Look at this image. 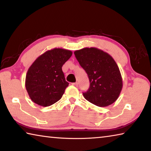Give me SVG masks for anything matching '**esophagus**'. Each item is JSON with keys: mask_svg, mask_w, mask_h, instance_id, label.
Returning a JSON list of instances; mask_svg holds the SVG:
<instances>
[{"mask_svg": "<svg viewBox=\"0 0 151 151\" xmlns=\"http://www.w3.org/2000/svg\"><path fill=\"white\" fill-rule=\"evenodd\" d=\"M72 85H73V86H78V83H72Z\"/></svg>", "mask_w": 151, "mask_h": 151, "instance_id": "34e87169", "label": "esophagus"}]
</instances>
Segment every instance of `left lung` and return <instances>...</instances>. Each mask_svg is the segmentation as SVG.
<instances>
[{"mask_svg":"<svg viewBox=\"0 0 151 151\" xmlns=\"http://www.w3.org/2000/svg\"><path fill=\"white\" fill-rule=\"evenodd\" d=\"M74 53L90 81L88 91L83 93L85 99L100 107L114 103L121 92L122 79L113 58L94 47L84 48Z\"/></svg>","mask_w":151,"mask_h":151,"instance_id":"left-lung-1","label":"left lung"}]
</instances>
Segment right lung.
<instances>
[{
    "instance_id": "add662e5",
    "label": "right lung",
    "mask_w": 151,
    "mask_h": 151,
    "mask_svg": "<svg viewBox=\"0 0 151 151\" xmlns=\"http://www.w3.org/2000/svg\"><path fill=\"white\" fill-rule=\"evenodd\" d=\"M72 51L55 48L39 56L27 71L25 86L32 101L42 106L59 101L68 86L62 67Z\"/></svg>"
}]
</instances>
